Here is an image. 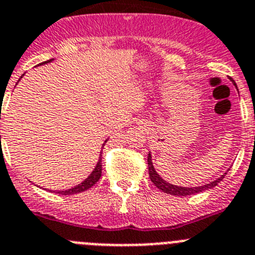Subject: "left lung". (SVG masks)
Instances as JSON below:
<instances>
[{"instance_id":"obj_1","label":"left lung","mask_w":255,"mask_h":255,"mask_svg":"<svg viewBox=\"0 0 255 255\" xmlns=\"http://www.w3.org/2000/svg\"><path fill=\"white\" fill-rule=\"evenodd\" d=\"M230 80L233 81V84L236 86L235 81H234L233 79H230ZM151 160H152V159H151V153L148 152L147 164H148V174H150L151 182H152L153 184L156 185V187L159 188L160 190H162L164 193L171 194V196L187 197V196H192V194L201 193V192H205V190L211 189V188H213V187H216V185L219 184L220 182H221L222 179H224V176L226 175V173H225L224 175H221L219 179H216V180H213V182L208 183V184L201 185V187H192V188L178 187V185H173V184H170V183H167L166 180H164V179H162L161 176L159 175V174L156 173L155 167H153L152 161H151Z\"/></svg>"}]
</instances>
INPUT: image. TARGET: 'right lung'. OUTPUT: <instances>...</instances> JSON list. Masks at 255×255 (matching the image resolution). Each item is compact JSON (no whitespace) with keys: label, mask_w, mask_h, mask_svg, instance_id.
Segmentation results:
<instances>
[{"label":"right lung","mask_w":255,"mask_h":255,"mask_svg":"<svg viewBox=\"0 0 255 255\" xmlns=\"http://www.w3.org/2000/svg\"><path fill=\"white\" fill-rule=\"evenodd\" d=\"M53 61V59H49V61H45L43 62V63H48V62ZM24 76V75H22ZM21 76V77H22ZM20 81V80H19ZM108 139H105L104 144L107 143ZM104 144H103V147H104ZM102 151H100V156H99V161H98V164H96L95 169L93 170V173L90 174V175L88 176V178L85 179L84 182L80 183L79 185H76V187L71 188V189H66V190H57V193L59 194H63V196H68V194H76V193H80V192H84V190L89 189V188L93 187L94 184H95L98 180L100 179V176H102Z\"/></svg>","instance_id":"1"}]
</instances>
